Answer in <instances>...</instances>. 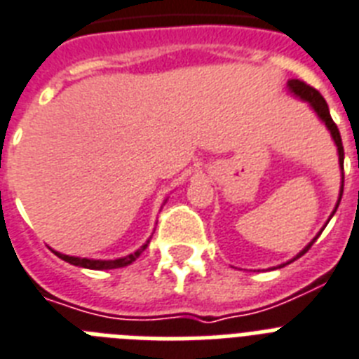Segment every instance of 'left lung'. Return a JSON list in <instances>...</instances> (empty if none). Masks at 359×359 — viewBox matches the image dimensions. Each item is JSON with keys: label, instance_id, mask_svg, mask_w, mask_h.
<instances>
[{"label": "left lung", "instance_id": "8db88e82", "mask_svg": "<svg viewBox=\"0 0 359 359\" xmlns=\"http://www.w3.org/2000/svg\"><path fill=\"white\" fill-rule=\"evenodd\" d=\"M287 88H290V92L293 95H297V97H301L302 101H308L311 109L316 110L317 116L321 118L323 123L326 125V129L330 130L332 138H334V142H336V145H337V154H339V165H341V171H343V158H345V151H343V142H341L339 129H337V125L334 123V119H332L330 110H328V104H326L325 97H323V95L319 94V92H317L316 88H311L310 84H306L304 81H299V79H291V81H287ZM358 168H359V164H358ZM343 179H345V177L341 175L339 199H337V205H336V208H334V212H332V215L336 214L337 206H339L341 195H343ZM332 215H330V217H332ZM319 236H321V232H319V234H317L316 238H313V240H311L310 243H308V245H306L304 249H302L301 252H299V255L295 256V258H293V260H297V258H301V256L304 255L306 250H308L311 245H313V241H316L317 238H319ZM293 260H291V262H293ZM291 262H287V264H291ZM287 264H282L280 267H284V265H287Z\"/></svg>", "mask_w": 359, "mask_h": 359}]
</instances>
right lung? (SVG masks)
<instances>
[{"label": "right lung", "mask_w": 359, "mask_h": 359, "mask_svg": "<svg viewBox=\"0 0 359 359\" xmlns=\"http://www.w3.org/2000/svg\"><path fill=\"white\" fill-rule=\"evenodd\" d=\"M147 245H149V241H145L144 245L140 247L136 252H133V255L129 256H123V258H118V260H90V258H77V256L60 255L57 250H55V255H57L58 258H62L64 262H68V264L72 265H79V267H84V269H118V267H125V265L133 264V262L147 249Z\"/></svg>", "instance_id": "1"}]
</instances>
